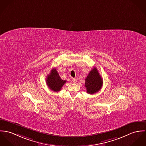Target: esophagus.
Wrapping results in <instances>:
<instances>
[{
	"label": "esophagus",
	"mask_w": 146,
	"mask_h": 146,
	"mask_svg": "<svg viewBox=\"0 0 146 146\" xmlns=\"http://www.w3.org/2000/svg\"><path fill=\"white\" fill-rule=\"evenodd\" d=\"M72 82L73 83H76V82H77V80L75 79V78H72Z\"/></svg>",
	"instance_id": "esophagus-1"
}]
</instances>
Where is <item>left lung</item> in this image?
<instances>
[{
	"mask_svg": "<svg viewBox=\"0 0 146 146\" xmlns=\"http://www.w3.org/2000/svg\"><path fill=\"white\" fill-rule=\"evenodd\" d=\"M85 84L87 92L89 94H94L101 88L103 81L97 69L94 68L89 73L85 79Z\"/></svg>",
	"mask_w": 146,
	"mask_h": 146,
	"instance_id": "left-lung-1",
	"label": "left lung"
}]
</instances>
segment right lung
Wrapping results in <instances>:
<instances>
[{
  "label": "right lung",
  "mask_w": 146,
  "mask_h": 146,
  "mask_svg": "<svg viewBox=\"0 0 146 146\" xmlns=\"http://www.w3.org/2000/svg\"><path fill=\"white\" fill-rule=\"evenodd\" d=\"M46 82L49 88L54 92L60 91L63 85L66 82V81L62 80L55 68L51 69L50 73L46 77Z\"/></svg>",
  "instance_id": "1"
}]
</instances>
